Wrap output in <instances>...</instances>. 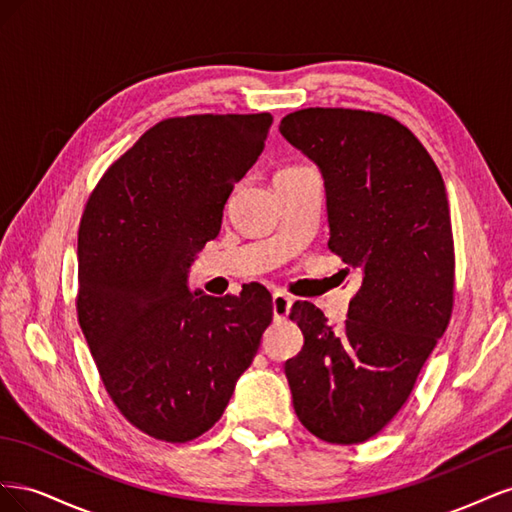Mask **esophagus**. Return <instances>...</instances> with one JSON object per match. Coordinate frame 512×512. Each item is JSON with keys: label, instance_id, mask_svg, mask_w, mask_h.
<instances>
[{"label": "esophagus", "instance_id": "1", "mask_svg": "<svg viewBox=\"0 0 512 512\" xmlns=\"http://www.w3.org/2000/svg\"><path fill=\"white\" fill-rule=\"evenodd\" d=\"M292 299L284 292H275L273 294V318L275 320H284L290 314Z\"/></svg>", "mask_w": 512, "mask_h": 512}]
</instances>
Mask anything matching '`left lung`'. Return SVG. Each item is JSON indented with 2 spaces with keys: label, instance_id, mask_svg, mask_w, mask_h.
<instances>
[{
  "label": "left lung",
  "instance_id": "8db88e82",
  "mask_svg": "<svg viewBox=\"0 0 512 512\" xmlns=\"http://www.w3.org/2000/svg\"><path fill=\"white\" fill-rule=\"evenodd\" d=\"M280 132L318 166L329 250L361 275L339 329L316 305H292L290 320L305 339L284 365L292 406L316 438L359 444L406 404L451 320L446 188L427 149L393 117L303 108L282 119Z\"/></svg>",
  "mask_w": 512,
  "mask_h": 512
}]
</instances>
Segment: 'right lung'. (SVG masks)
<instances>
[{"label":"right lung","mask_w":512,"mask_h":512,"mask_svg":"<svg viewBox=\"0 0 512 512\" xmlns=\"http://www.w3.org/2000/svg\"><path fill=\"white\" fill-rule=\"evenodd\" d=\"M273 117L160 121L106 170L79 228V322L104 389L128 421L190 442L220 421L271 324V294L190 290L196 254L265 149Z\"/></svg>","instance_id":"add662e5"}]
</instances>
